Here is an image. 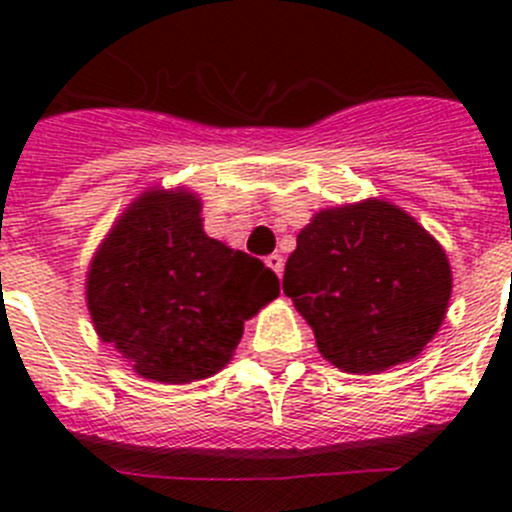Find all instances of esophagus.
Segmentation results:
<instances>
[{"mask_svg": "<svg viewBox=\"0 0 512 512\" xmlns=\"http://www.w3.org/2000/svg\"><path fill=\"white\" fill-rule=\"evenodd\" d=\"M265 262H267V267H270V270L275 272L277 277H282V270H285V260H282V255H270Z\"/></svg>", "mask_w": 512, "mask_h": 512, "instance_id": "obj_1", "label": "esophagus"}]
</instances>
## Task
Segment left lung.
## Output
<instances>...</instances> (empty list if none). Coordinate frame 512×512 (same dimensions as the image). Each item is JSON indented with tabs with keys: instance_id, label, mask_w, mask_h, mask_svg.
<instances>
[{
	"instance_id": "8db88e82",
	"label": "left lung",
	"mask_w": 512,
	"mask_h": 512,
	"mask_svg": "<svg viewBox=\"0 0 512 512\" xmlns=\"http://www.w3.org/2000/svg\"><path fill=\"white\" fill-rule=\"evenodd\" d=\"M451 265L421 225L386 200L327 208L297 235L282 289L329 364L379 374L436 337Z\"/></svg>"
}]
</instances>
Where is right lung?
<instances>
[{"instance_id": "1", "label": "right lung", "mask_w": 512, "mask_h": 512, "mask_svg": "<svg viewBox=\"0 0 512 512\" xmlns=\"http://www.w3.org/2000/svg\"><path fill=\"white\" fill-rule=\"evenodd\" d=\"M277 294L270 267L205 235L200 198L185 188L133 200L86 277L101 342L160 384L218 374L240 344L245 319Z\"/></svg>"}]
</instances>
